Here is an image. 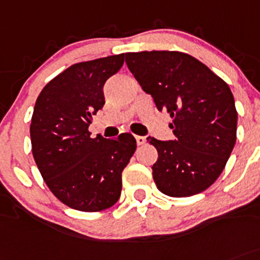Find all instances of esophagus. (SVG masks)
Here are the masks:
<instances>
[{
  "label": "esophagus",
  "instance_id": "1",
  "mask_svg": "<svg viewBox=\"0 0 260 260\" xmlns=\"http://www.w3.org/2000/svg\"><path fill=\"white\" fill-rule=\"evenodd\" d=\"M136 142H137L138 146H141L146 142V137H142V136H136Z\"/></svg>",
  "mask_w": 260,
  "mask_h": 260
}]
</instances>
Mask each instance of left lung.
<instances>
[{
	"label": "left lung",
	"mask_w": 260,
	"mask_h": 260,
	"mask_svg": "<svg viewBox=\"0 0 260 260\" xmlns=\"http://www.w3.org/2000/svg\"><path fill=\"white\" fill-rule=\"evenodd\" d=\"M125 64L157 110L173 119L174 140L147 137L157 150L152 178L172 198L196 195L217 181L236 144L237 111L229 84L178 51L127 52Z\"/></svg>",
	"instance_id": "1"
}]
</instances>
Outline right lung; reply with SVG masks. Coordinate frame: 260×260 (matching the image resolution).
<instances>
[{"instance_id": "obj_1", "label": "right lung", "mask_w": 260, "mask_h": 260, "mask_svg": "<svg viewBox=\"0 0 260 260\" xmlns=\"http://www.w3.org/2000/svg\"><path fill=\"white\" fill-rule=\"evenodd\" d=\"M124 55L74 64L48 82L36 101L30 123L31 152L41 176L62 204L79 212L113 207L122 191V172L136 151V140H115L88 131L105 104L104 84Z\"/></svg>"}]
</instances>
